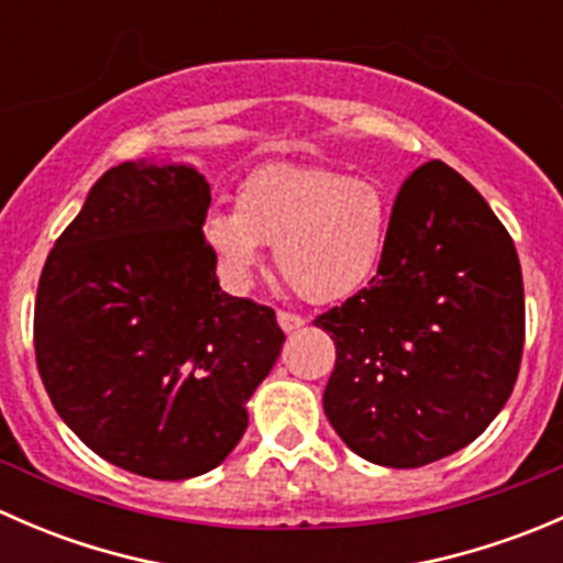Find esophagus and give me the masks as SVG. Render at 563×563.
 <instances>
[{
	"mask_svg": "<svg viewBox=\"0 0 563 563\" xmlns=\"http://www.w3.org/2000/svg\"><path fill=\"white\" fill-rule=\"evenodd\" d=\"M277 323H280L283 332H297L305 327V318L297 313H286V310H277Z\"/></svg>",
	"mask_w": 563,
	"mask_h": 563,
	"instance_id": "1",
	"label": "esophagus"
}]
</instances>
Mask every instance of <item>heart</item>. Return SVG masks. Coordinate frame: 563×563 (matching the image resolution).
Instances as JSON below:
<instances>
[{
    "instance_id": "b5f03b06",
    "label": "heart",
    "mask_w": 563,
    "mask_h": 563,
    "mask_svg": "<svg viewBox=\"0 0 563 563\" xmlns=\"http://www.w3.org/2000/svg\"><path fill=\"white\" fill-rule=\"evenodd\" d=\"M203 240L236 286L275 247L283 280L302 299L332 305L376 277L387 245V203L371 179L327 166H264L236 192V212H212Z\"/></svg>"
}]
</instances>
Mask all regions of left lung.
Here are the masks:
<instances>
[{
	"label": "left lung",
	"mask_w": 563,
	"mask_h": 563,
	"mask_svg": "<svg viewBox=\"0 0 563 563\" xmlns=\"http://www.w3.org/2000/svg\"><path fill=\"white\" fill-rule=\"evenodd\" d=\"M334 340L323 413L349 450L419 468L485 433L518 382L523 272L485 198L441 161L402 181L371 286L316 318Z\"/></svg>",
	"instance_id": "1"
}]
</instances>
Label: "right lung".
Returning <instances> with one entry per match:
<instances>
[{
  "instance_id": "1",
  "label": "right lung",
  "mask_w": 563,
  "mask_h": 563,
  "mask_svg": "<svg viewBox=\"0 0 563 563\" xmlns=\"http://www.w3.org/2000/svg\"><path fill=\"white\" fill-rule=\"evenodd\" d=\"M192 166L122 163L95 181L40 275L35 356L67 428L150 479L218 468L280 356L275 310L220 288Z\"/></svg>"
}]
</instances>
